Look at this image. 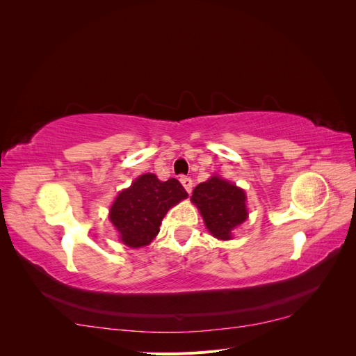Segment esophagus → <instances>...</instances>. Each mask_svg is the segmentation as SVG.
<instances>
[{
	"instance_id": "esophagus-1",
	"label": "esophagus",
	"mask_w": 356,
	"mask_h": 356,
	"mask_svg": "<svg viewBox=\"0 0 356 356\" xmlns=\"http://www.w3.org/2000/svg\"><path fill=\"white\" fill-rule=\"evenodd\" d=\"M179 181H181V184L184 186V188L187 190V193H191V190H193V181H191V178L181 177Z\"/></svg>"
}]
</instances>
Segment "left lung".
<instances>
[{
  "label": "left lung",
  "mask_w": 356,
  "mask_h": 356,
  "mask_svg": "<svg viewBox=\"0 0 356 356\" xmlns=\"http://www.w3.org/2000/svg\"><path fill=\"white\" fill-rule=\"evenodd\" d=\"M191 202L200 209L212 236L221 241L230 239L232 232L248 217L243 190L218 177H212L193 190Z\"/></svg>",
  "instance_id": "1"
}]
</instances>
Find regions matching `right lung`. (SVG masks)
I'll use <instances>...</instances> for the list:
<instances>
[{"instance_id":"1","label":"right lung","mask_w":356,"mask_h":356,"mask_svg":"<svg viewBox=\"0 0 356 356\" xmlns=\"http://www.w3.org/2000/svg\"><path fill=\"white\" fill-rule=\"evenodd\" d=\"M187 196L178 179L160 181L153 174H145L117 196L110 220L123 243L141 248L156 238L169 208Z\"/></svg>"}]
</instances>
